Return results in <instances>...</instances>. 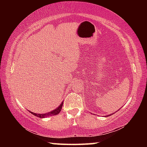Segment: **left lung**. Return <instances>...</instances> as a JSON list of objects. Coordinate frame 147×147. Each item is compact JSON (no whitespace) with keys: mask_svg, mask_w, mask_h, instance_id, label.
<instances>
[{"mask_svg":"<svg viewBox=\"0 0 147 147\" xmlns=\"http://www.w3.org/2000/svg\"><path fill=\"white\" fill-rule=\"evenodd\" d=\"M111 115H112V114H111ZM108 116H109V115H108Z\"/></svg>","mask_w":147,"mask_h":147,"instance_id":"1","label":"left lung"}]
</instances>
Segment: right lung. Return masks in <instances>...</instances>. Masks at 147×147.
<instances>
[{
    "label": "right lung",
    "instance_id": "right-lung-1",
    "mask_svg": "<svg viewBox=\"0 0 147 147\" xmlns=\"http://www.w3.org/2000/svg\"><path fill=\"white\" fill-rule=\"evenodd\" d=\"M63 102H61V104L58 107V108H56L55 109H54V110H53V111H50V112L47 113H36L32 112V111H29L32 114H33L34 115L38 117H39V118H45V117H49V116L58 115V114L60 112L61 110L62 106H63Z\"/></svg>",
    "mask_w": 147,
    "mask_h": 147
}]
</instances>
